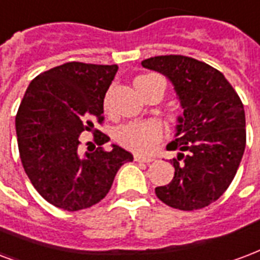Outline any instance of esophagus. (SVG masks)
Here are the masks:
<instances>
[{
  "mask_svg": "<svg viewBox=\"0 0 260 260\" xmlns=\"http://www.w3.org/2000/svg\"><path fill=\"white\" fill-rule=\"evenodd\" d=\"M134 160H136V161H140V163H151V161H153L152 157H146V156H140V155L134 156Z\"/></svg>",
  "mask_w": 260,
  "mask_h": 260,
  "instance_id": "esophagus-1",
  "label": "esophagus"
}]
</instances>
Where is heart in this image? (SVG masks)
I'll use <instances>...</instances> for the list:
<instances>
[{
    "label": "heart",
    "instance_id": "heart-1",
    "mask_svg": "<svg viewBox=\"0 0 260 260\" xmlns=\"http://www.w3.org/2000/svg\"><path fill=\"white\" fill-rule=\"evenodd\" d=\"M156 82L165 81L156 75V74H145V75H140L136 78L134 85L137 87V90L144 94L149 87ZM111 93H112V87L109 89L107 95H105L104 105L105 108H108L109 99H111ZM161 126L157 120L153 119H146V120H134V122H128L123 124L118 128L116 133V138L120 145L127 148L130 151L138 152V153H145V152L151 151L155 146V144L161 137Z\"/></svg>",
    "mask_w": 260,
    "mask_h": 260
}]
</instances>
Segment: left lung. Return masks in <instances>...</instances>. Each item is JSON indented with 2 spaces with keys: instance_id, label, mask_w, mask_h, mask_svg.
Masks as SVG:
<instances>
[{
  "instance_id": "8db88e82",
  "label": "left lung",
  "mask_w": 260,
  "mask_h": 260,
  "mask_svg": "<svg viewBox=\"0 0 260 260\" xmlns=\"http://www.w3.org/2000/svg\"><path fill=\"white\" fill-rule=\"evenodd\" d=\"M173 82L183 108L169 151L174 178L155 189L167 206L193 211L216 202L233 181L244 155V105L223 74L196 58L169 54L142 61Z\"/></svg>"
}]
</instances>
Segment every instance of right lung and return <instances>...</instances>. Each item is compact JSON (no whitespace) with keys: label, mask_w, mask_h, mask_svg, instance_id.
I'll return each instance as SVG.
<instances>
[{"label":"right lung","mask_w":260,"mask_h":260,"mask_svg":"<svg viewBox=\"0 0 260 260\" xmlns=\"http://www.w3.org/2000/svg\"><path fill=\"white\" fill-rule=\"evenodd\" d=\"M118 66L70 61L50 68L28 85L16 114L21 165L45 200L67 211L101 202L115 175L133 155L118 145L105 151L108 136L94 128L104 122V97ZM93 133L98 148L82 155L79 136Z\"/></svg>","instance_id":"obj_1"}]
</instances>
